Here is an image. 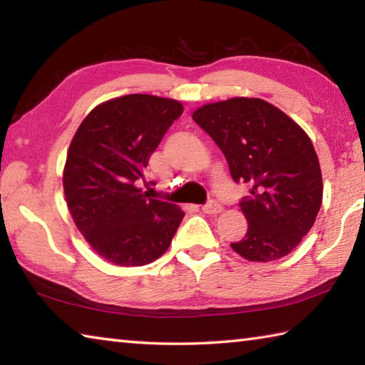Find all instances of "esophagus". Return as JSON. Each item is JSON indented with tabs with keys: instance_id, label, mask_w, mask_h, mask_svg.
I'll list each match as a JSON object with an SVG mask.
<instances>
[{
	"instance_id": "1",
	"label": "esophagus",
	"mask_w": 365,
	"mask_h": 365,
	"mask_svg": "<svg viewBox=\"0 0 365 365\" xmlns=\"http://www.w3.org/2000/svg\"><path fill=\"white\" fill-rule=\"evenodd\" d=\"M201 209H202V212H206V214H220L224 207H222L217 201L212 200V201H209L207 205L202 206Z\"/></svg>"
}]
</instances>
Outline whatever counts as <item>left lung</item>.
Returning <instances> with one entry per match:
<instances>
[{"label":"left lung","mask_w":365,"mask_h":365,"mask_svg":"<svg viewBox=\"0 0 365 365\" xmlns=\"http://www.w3.org/2000/svg\"><path fill=\"white\" fill-rule=\"evenodd\" d=\"M191 117L225 154L233 180L251 187L240 202L248 232L232 250L251 262L289 255L322 206V170L307 133L259 98L207 103Z\"/></svg>","instance_id":"8db88e82"}]
</instances>
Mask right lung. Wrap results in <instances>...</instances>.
<instances>
[{"label":"right lung","mask_w":365,"mask_h":365,"mask_svg":"<svg viewBox=\"0 0 365 365\" xmlns=\"http://www.w3.org/2000/svg\"><path fill=\"white\" fill-rule=\"evenodd\" d=\"M183 104L154 95H125L98 104L67 151L63 187L73 224L104 261L140 267L164 255L185 212L137 187Z\"/></svg>","instance_id":"1"}]
</instances>
